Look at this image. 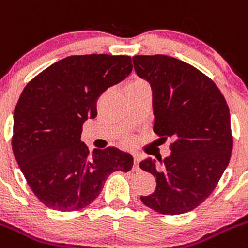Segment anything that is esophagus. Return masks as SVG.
Listing matches in <instances>:
<instances>
[{
	"mask_svg": "<svg viewBox=\"0 0 248 248\" xmlns=\"http://www.w3.org/2000/svg\"><path fill=\"white\" fill-rule=\"evenodd\" d=\"M140 155H135L133 156V170L135 171H138L140 170Z\"/></svg>",
	"mask_w": 248,
	"mask_h": 248,
	"instance_id": "1",
	"label": "esophagus"
}]
</instances>
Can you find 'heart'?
I'll return each instance as SVG.
<instances>
[{"instance_id":"b5f03b06","label":"heart","mask_w":248,"mask_h":248,"mask_svg":"<svg viewBox=\"0 0 248 248\" xmlns=\"http://www.w3.org/2000/svg\"><path fill=\"white\" fill-rule=\"evenodd\" d=\"M133 83H143V82H140V80H137V82H133ZM133 83H132V84H133Z\"/></svg>"}]
</instances>
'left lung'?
<instances>
[{
	"label": "left lung",
	"instance_id": "left-lung-1",
	"mask_svg": "<svg viewBox=\"0 0 248 248\" xmlns=\"http://www.w3.org/2000/svg\"><path fill=\"white\" fill-rule=\"evenodd\" d=\"M133 66L152 88L153 131L173 140L168 158L140 161L156 180L155 191L140 201L161 214L191 212L209 197L230 161L229 106L210 78L175 57L138 55Z\"/></svg>",
	"mask_w": 248,
	"mask_h": 248
}]
</instances>
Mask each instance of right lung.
<instances>
[{
	"label": "right lung",
	"instance_id": "obj_1",
	"mask_svg": "<svg viewBox=\"0 0 248 248\" xmlns=\"http://www.w3.org/2000/svg\"><path fill=\"white\" fill-rule=\"evenodd\" d=\"M132 72L129 56H68L24 88L13 115L12 148L28 185L51 209L89 205L113 171L127 172L131 154L115 147L90 154L83 124L96 116V100Z\"/></svg>",
	"mask_w": 248,
	"mask_h": 248
}]
</instances>
